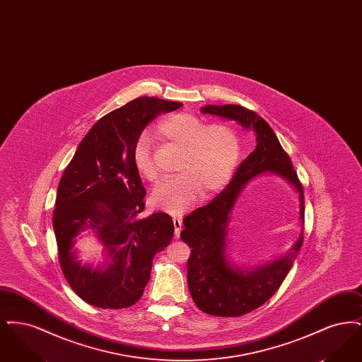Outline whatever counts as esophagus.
Wrapping results in <instances>:
<instances>
[{
  "mask_svg": "<svg viewBox=\"0 0 362 362\" xmlns=\"http://www.w3.org/2000/svg\"><path fill=\"white\" fill-rule=\"evenodd\" d=\"M173 226H175V236L176 238H179V235H180V230H182V225H183V221H182V218L180 217H173Z\"/></svg>",
  "mask_w": 362,
  "mask_h": 362,
  "instance_id": "1",
  "label": "esophagus"
}]
</instances>
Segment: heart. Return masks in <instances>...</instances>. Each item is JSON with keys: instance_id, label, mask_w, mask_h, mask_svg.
<instances>
[{"instance_id": "heart-1", "label": "heart", "mask_w": 362, "mask_h": 362, "mask_svg": "<svg viewBox=\"0 0 362 362\" xmlns=\"http://www.w3.org/2000/svg\"><path fill=\"white\" fill-rule=\"evenodd\" d=\"M157 130L182 149L177 163L180 173L161 183L152 194L157 209L179 214L194 204L202 189L213 192L228 182L240 156V139L229 124H205L192 114L180 112L160 122ZM133 161L142 177L149 182L158 180L153 144L148 133L136 139Z\"/></svg>"}]
</instances>
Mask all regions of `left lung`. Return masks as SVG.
Instances as JSON below:
<instances>
[{
  "mask_svg": "<svg viewBox=\"0 0 362 362\" xmlns=\"http://www.w3.org/2000/svg\"><path fill=\"white\" fill-rule=\"evenodd\" d=\"M202 112L239 122L257 134V148L236 170L235 176L214 199L183 218L182 240L191 248L187 260V281L191 297L202 312L235 317L263 305L278 291L297 257L303 236L292 251L270 264L243 272L230 267L225 257V236L229 213L244 185L255 175L272 171L293 185L300 194V218L304 221V191L293 170L292 160L281 146L269 123L252 110L236 104L206 105Z\"/></svg>",
  "mask_w": 362,
  "mask_h": 362,
  "instance_id": "obj_1",
  "label": "left lung"
}]
</instances>
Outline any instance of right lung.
Instances as JSON below:
<instances>
[{
	"instance_id": "add662e5",
	"label": "right lung",
	"mask_w": 362,
	"mask_h": 362,
	"mask_svg": "<svg viewBox=\"0 0 362 362\" xmlns=\"http://www.w3.org/2000/svg\"><path fill=\"white\" fill-rule=\"evenodd\" d=\"M177 102L141 96L111 111L80 142L59 180L52 226L58 258L70 288L86 303L105 310L136 304L151 278L152 260L173 236L163 211L142 217L146 191L133 161L142 130ZM90 228L113 258L107 269L81 267L72 239Z\"/></svg>"
}]
</instances>
